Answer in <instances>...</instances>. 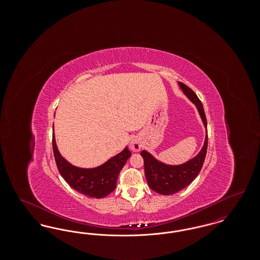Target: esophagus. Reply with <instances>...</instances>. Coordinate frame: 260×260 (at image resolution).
I'll list each match as a JSON object with an SVG mask.
<instances>
[{"mask_svg": "<svg viewBox=\"0 0 260 260\" xmlns=\"http://www.w3.org/2000/svg\"><path fill=\"white\" fill-rule=\"evenodd\" d=\"M129 148L131 150H133L134 152H138L140 148H141V144H140V141L137 139V138H134L131 143H129Z\"/></svg>", "mask_w": 260, "mask_h": 260, "instance_id": "34e87169", "label": "esophagus"}]
</instances>
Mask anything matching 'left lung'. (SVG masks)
Listing matches in <instances>:
<instances>
[{
  "mask_svg": "<svg viewBox=\"0 0 260 260\" xmlns=\"http://www.w3.org/2000/svg\"><path fill=\"white\" fill-rule=\"evenodd\" d=\"M180 88L197 106L201 118L207 127V118L204 111L203 104L196 93L184 85L178 83ZM208 149V131L206 133V139L202 150L198 155L190 161L179 166H169L157 161L151 154L146 151H141L140 155L144 160V173L148 185L155 192L161 195H173L189 185L198 175L207 155Z\"/></svg>",
  "mask_w": 260,
  "mask_h": 260,
  "instance_id": "obj_1",
  "label": "left lung"
}]
</instances>
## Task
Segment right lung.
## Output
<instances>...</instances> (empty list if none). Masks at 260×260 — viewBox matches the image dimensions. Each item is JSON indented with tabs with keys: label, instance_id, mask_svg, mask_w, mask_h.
<instances>
[{
	"label": "right lung",
	"instance_id": "obj_1",
	"mask_svg": "<svg viewBox=\"0 0 260 260\" xmlns=\"http://www.w3.org/2000/svg\"><path fill=\"white\" fill-rule=\"evenodd\" d=\"M52 149L58 172L64 180L74 190L90 198H104L113 192L117 179L125 161L132 156L127 147L95 169H80L61 157L52 135Z\"/></svg>",
	"mask_w": 260,
	"mask_h": 260
}]
</instances>
